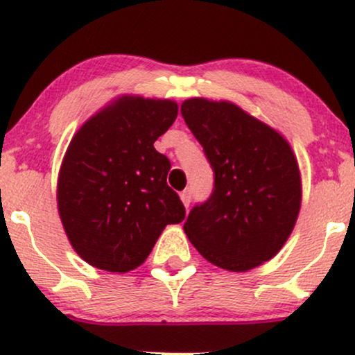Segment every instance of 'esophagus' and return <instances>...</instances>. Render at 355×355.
Wrapping results in <instances>:
<instances>
[{"label":"esophagus","instance_id":"esophagus-1","mask_svg":"<svg viewBox=\"0 0 355 355\" xmlns=\"http://www.w3.org/2000/svg\"><path fill=\"white\" fill-rule=\"evenodd\" d=\"M180 198H182L183 205H185V207H189V205H190V202H191V190H190V189L183 190L182 193H180Z\"/></svg>","mask_w":355,"mask_h":355}]
</instances>
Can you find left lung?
Listing matches in <instances>:
<instances>
[{
  "label": "left lung",
  "mask_w": 355,
  "mask_h": 355,
  "mask_svg": "<svg viewBox=\"0 0 355 355\" xmlns=\"http://www.w3.org/2000/svg\"><path fill=\"white\" fill-rule=\"evenodd\" d=\"M182 116L215 173L214 191L191 209L183 230L203 259L247 272L279 254L302 202L292 146L232 101L190 98Z\"/></svg>",
  "instance_id": "obj_1"
}]
</instances>
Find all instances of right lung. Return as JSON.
I'll list each match as a JSON object with an SVG mask.
<instances>
[{
	"label": "right lung",
	"instance_id": "1",
	"mask_svg": "<svg viewBox=\"0 0 355 355\" xmlns=\"http://www.w3.org/2000/svg\"><path fill=\"white\" fill-rule=\"evenodd\" d=\"M177 115L172 100L123 95L71 138L56 202L71 247L89 266L133 270L165 227L185 218L180 197L166 185L170 160L153 146Z\"/></svg>",
	"mask_w": 355,
	"mask_h": 355
}]
</instances>
